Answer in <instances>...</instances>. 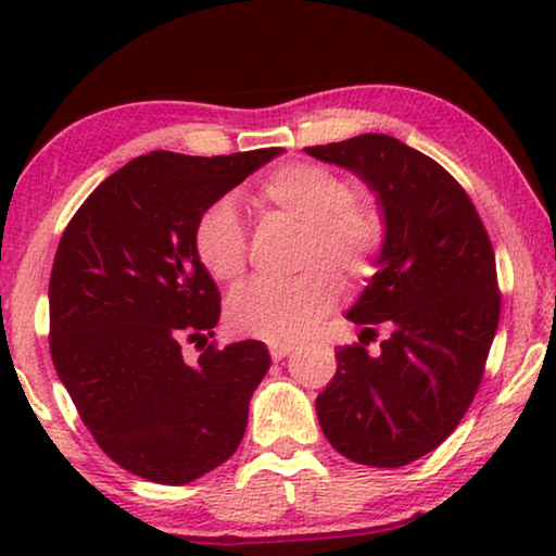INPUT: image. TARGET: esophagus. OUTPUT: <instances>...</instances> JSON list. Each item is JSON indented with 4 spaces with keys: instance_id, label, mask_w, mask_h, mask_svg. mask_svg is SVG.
<instances>
[{
    "instance_id": "obj_1",
    "label": "esophagus",
    "mask_w": 556,
    "mask_h": 556,
    "mask_svg": "<svg viewBox=\"0 0 556 556\" xmlns=\"http://www.w3.org/2000/svg\"><path fill=\"white\" fill-rule=\"evenodd\" d=\"M293 349H295L293 344H270V356H273V359H276V362H280V359H286V356L291 354Z\"/></svg>"
}]
</instances>
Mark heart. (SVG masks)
<instances>
[{
    "instance_id": "1",
    "label": "heart",
    "mask_w": 556,
    "mask_h": 556,
    "mask_svg": "<svg viewBox=\"0 0 556 556\" xmlns=\"http://www.w3.org/2000/svg\"><path fill=\"white\" fill-rule=\"evenodd\" d=\"M265 210L301 223L299 268L293 280H253L227 299V324L242 337L291 344L306 337L339 299L337 278L364 283L382 263L390 223L375 197L354 189L344 172L329 164H280L257 187ZM192 250L219 283L245 273L248 230L238 204L217 197L204 204L192 225ZM329 264L328 269L325 265Z\"/></svg>"
}]
</instances>
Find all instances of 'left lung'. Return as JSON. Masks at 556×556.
Instances as JSON below:
<instances>
[{
  "label": "left lung",
  "instance_id": "8db88e82",
  "mask_svg": "<svg viewBox=\"0 0 556 556\" xmlns=\"http://www.w3.org/2000/svg\"><path fill=\"white\" fill-rule=\"evenodd\" d=\"M306 154L359 174L390 223L379 270L346 314L364 326L359 344L337 349L318 422L349 460L407 466L458 428L481 387L501 316L496 255L466 189L422 151L364 134ZM377 323L391 337L371 357Z\"/></svg>",
  "mask_w": 556,
  "mask_h": 556
}]
</instances>
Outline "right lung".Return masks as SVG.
<instances>
[{
  "instance_id": "right-lung-1",
  "label": "right lung",
  "mask_w": 556,
  "mask_h": 556,
  "mask_svg": "<svg viewBox=\"0 0 556 556\" xmlns=\"http://www.w3.org/2000/svg\"><path fill=\"white\" fill-rule=\"evenodd\" d=\"M278 149L230 156L151 151L80 204L50 273V354L101 451L154 483L194 481L238 451L248 405L270 367L263 341L204 349L219 291L192 250L204 204Z\"/></svg>"
}]
</instances>
